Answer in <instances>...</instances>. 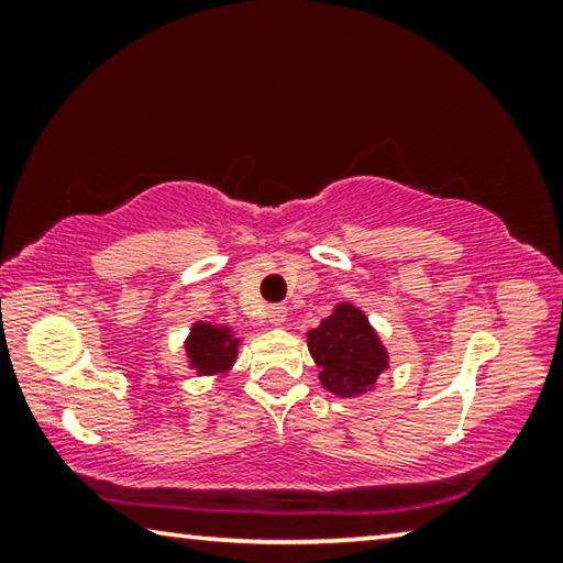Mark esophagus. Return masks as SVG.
<instances>
[{
    "label": "esophagus",
    "mask_w": 563,
    "mask_h": 563,
    "mask_svg": "<svg viewBox=\"0 0 563 563\" xmlns=\"http://www.w3.org/2000/svg\"><path fill=\"white\" fill-rule=\"evenodd\" d=\"M268 320L273 322V325H283V322L288 320V308H285V305H271Z\"/></svg>",
    "instance_id": "1"
}]
</instances>
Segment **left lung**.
<instances>
[{
  "instance_id": "left-lung-1",
  "label": "left lung",
  "mask_w": 563,
  "mask_h": 563,
  "mask_svg": "<svg viewBox=\"0 0 563 563\" xmlns=\"http://www.w3.org/2000/svg\"><path fill=\"white\" fill-rule=\"evenodd\" d=\"M308 350L320 367L322 387L340 397L365 395L389 367L375 328L350 302L335 305L332 316L308 332Z\"/></svg>"
}]
</instances>
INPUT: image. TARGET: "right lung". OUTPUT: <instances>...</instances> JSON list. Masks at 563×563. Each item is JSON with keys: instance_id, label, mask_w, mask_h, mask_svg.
<instances>
[{"instance_id": "obj_1", "label": "right lung", "mask_w": 563, "mask_h": 563, "mask_svg": "<svg viewBox=\"0 0 563 563\" xmlns=\"http://www.w3.org/2000/svg\"><path fill=\"white\" fill-rule=\"evenodd\" d=\"M238 345L241 340L233 335L231 328L225 325H211V322L198 320L190 328V335L186 340V355L190 362V369L198 375H223L233 367Z\"/></svg>"}]
</instances>
